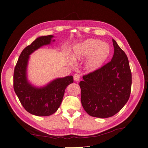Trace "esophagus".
<instances>
[{
	"label": "esophagus",
	"mask_w": 148,
	"mask_h": 148,
	"mask_svg": "<svg viewBox=\"0 0 148 148\" xmlns=\"http://www.w3.org/2000/svg\"><path fill=\"white\" fill-rule=\"evenodd\" d=\"M79 78H80V75L79 74H75L74 75V80L75 82L79 81Z\"/></svg>",
	"instance_id": "34e87169"
}]
</instances>
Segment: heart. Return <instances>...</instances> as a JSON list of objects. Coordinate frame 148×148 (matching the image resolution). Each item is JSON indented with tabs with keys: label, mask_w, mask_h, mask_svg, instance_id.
Segmentation results:
<instances>
[{
	"label": "heart",
	"mask_w": 148,
	"mask_h": 148,
	"mask_svg": "<svg viewBox=\"0 0 148 148\" xmlns=\"http://www.w3.org/2000/svg\"><path fill=\"white\" fill-rule=\"evenodd\" d=\"M110 53L111 48L109 44L99 39H87L73 48L71 56L74 61L83 60L88 56L85 69L88 72H94L105 64Z\"/></svg>",
	"instance_id": "1"
}]
</instances>
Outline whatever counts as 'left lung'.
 Listing matches in <instances>:
<instances>
[{"mask_svg": "<svg viewBox=\"0 0 148 148\" xmlns=\"http://www.w3.org/2000/svg\"><path fill=\"white\" fill-rule=\"evenodd\" d=\"M114 54L110 62L83 77L79 82L81 101L91 116L107 118L117 113L127 102L132 73L125 52L112 39Z\"/></svg>", "mask_w": 148, "mask_h": 148, "instance_id": "obj_1", "label": "left lung"}]
</instances>
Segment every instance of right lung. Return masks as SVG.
Returning <instances> with one entry per match:
<instances>
[{"mask_svg":"<svg viewBox=\"0 0 148 148\" xmlns=\"http://www.w3.org/2000/svg\"><path fill=\"white\" fill-rule=\"evenodd\" d=\"M53 35L37 38L21 52L13 74V88L20 102L29 113L48 116L54 113L62 102L65 90L74 82L72 75L53 79L44 86L36 87L28 80L27 70L30 55L38 49L55 42Z\"/></svg>","mask_w":148,"mask_h":148,"instance_id":"right-lung-1","label":"right lung"}]
</instances>
